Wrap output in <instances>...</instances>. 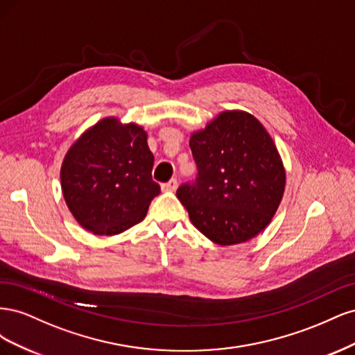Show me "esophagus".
Masks as SVG:
<instances>
[{"instance_id": "1", "label": "esophagus", "mask_w": 355, "mask_h": 355, "mask_svg": "<svg viewBox=\"0 0 355 355\" xmlns=\"http://www.w3.org/2000/svg\"><path fill=\"white\" fill-rule=\"evenodd\" d=\"M176 188H178V180L176 179H171V180L167 182V184L161 185V189H163L164 192H173V191H176Z\"/></svg>"}]
</instances>
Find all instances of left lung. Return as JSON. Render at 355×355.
Returning <instances> with one entry per match:
<instances>
[{
    "instance_id": "left-lung-1",
    "label": "left lung",
    "mask_w": 355,
    "mask_h": 355,
    "mask_svg": "<svg viewBox=\"0 0 355 355\" xmlns=\"http://www.w3.org/2000/svg\"><path fill=\"white\" fill-rule=\"evenodd\" d=\"M198 176L176 196L192 225L219 245L241 244L261 234L280 206L286 168L257 118L245 111L218 114L191 133Z\"/></svg>"
}]
</instances>
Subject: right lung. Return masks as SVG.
<instances>
[{
	"label": "right lung",
	"mask_w": 355,
	"mask_h": 355,
	"mask_svg": "<svg viewBox=\"0 0 355 355\" xmlns=\"http://www.w3.org/2000/svg\"><path fill=\"white\" fill-rule=\"evenodd\" d=\"M148 133L136 123L105 116L75 141L60 167L72 216L94 235H116L145 219L159 185Z\"/></svg>",
	"instance_id": "obj_1"
}]
</instances>
